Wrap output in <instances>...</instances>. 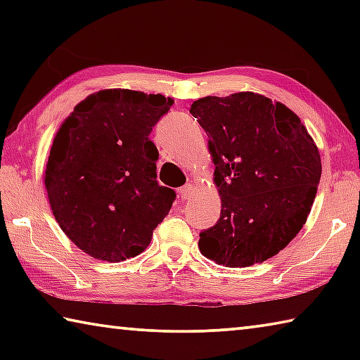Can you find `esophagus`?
<instances>
[{
  "label": "esophagus",
  "mask_w": 360,
  "mask_h": 360,
  "mask_svg": "<svg viewBox=\"0 0 360 360\" xmlns=\"http://www.w3.org/2000/svg\"><path fill=\"white\" fill-rule=\"evenodd\" d=\"M179 195L182 198H188L192 195V192H193V186L192 184H186V186H182L181 188H179Z\"/></svg>",
  "instance_id": "esophagus-1"
}]
</instances>
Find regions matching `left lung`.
Returning <instances> with one entry per match:
<instances>
[{
  "mask_svg": "<svg viewBox=\"0 0 360 360\" xmlns=\"http://www.w3.org/2000/svg\"><path fill=\"white\" fill-rule=\"evenodd\" d=\"M191 114L208 135L221 217L198 248L217 265L245 268L276 255L311 211L321 155L298 115L254 92L205 96Z\"/></svg>",
  "mask_w": 360,
  "mask_h": 360,
  "instance_id": "obj_1",
  "label": "left lung"
}]
</instances>
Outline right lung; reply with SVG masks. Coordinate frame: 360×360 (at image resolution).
I'll list each match as a JSON object with an SVG mask.
<instances>
[{
    "label": "right lung",
    "instance_id": "right-lung-1",
    "mask_svg": "<svg viewBox=\"0 0 360 360\" xmlns=\"http://www.w3.org/2000/svg\"><path fill=\"white\" fill-rule=\"evenodd\" d=\"M173 105L160 94L105 89L60 125L44 172L60 229L90 257L120 262L149 246L174 202L157 182L152 127Z\"/></svg>",
    "mask_w": 360,
    "mask_h": 360
}]
</instances>
